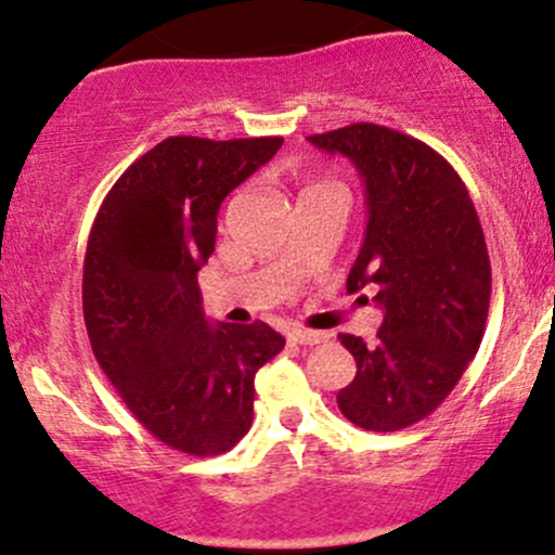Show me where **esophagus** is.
Returning <instances> with one entry per match:
<instances>
[{"label": "esophagus", "mask_w": 555, "mask_h": 555, "mask_svg": "<svg viewBox=\"0 0 555 555\" xmlns=\"http://www.w3.org/2000/svg\"><path fill=\"white\" fill-rule=\"evenodd\" d=\"M287 340L297 343V346H319V343L326 340V335L317 330H306V326H293V330L287 332Z\"/></svg>", "instance_id": "34e87169"}]
</instances>
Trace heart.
<instances>
[{
    "label": "heart",
    "instance_id": "1",
    "mask_svg": "<svg viewBox=\"0 0 555 555\" xmlns=\"http://www.w3.org/2000/svg\"><path fill=\"white\" fill-rule=\"evenodd\" d=\"M311 189H317V185H311Z\"/></svg>",
    "mask_w": 555,
    "mask_h": 555
}]
</instances>
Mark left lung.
<instances>
[{
    "label": "left lung",
    "instance_id": "obj_1",
    "mask_svg": "<svg viewBox=\"0 0 555 555\" xmlns=\"http://www.w3.org/2000/svg\"><path fill=\"white\" fill-rule=\"evenodd\" d=\"M353 162L366 189V233L348 293L383 308L375 343L340 335L356 377L337 393L353 425L410 428L452 393L487 326L492 266L468 189L439 151L370 121L308 135Z\"/></svg>",
    "mask_w": 555,
    "mask_h": 555
}]
</instances>
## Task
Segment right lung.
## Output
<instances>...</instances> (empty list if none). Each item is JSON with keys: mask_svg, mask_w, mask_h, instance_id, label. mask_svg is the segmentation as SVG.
Masks as SVG:
<instances>
[{"mask_svg": "<svg viewBox=\"0 0 555 555\" xmlns=\"http://www.w3.org/2000/svg\"><path fill=\"white\" fill-rule=\"evenodd\" d=\"M284 138L178 135L132 162L87 238L81 308L98 364L162 444L215 457L253 425L255 372L284 348L268 324L204 319L199 271L218 209Z\"/></svg>", "mask_w": 555, "mask_h": 555, "instance_id": "right-lung-1", "label": "right lung"}]
</instances>
